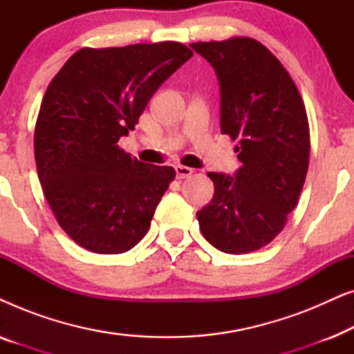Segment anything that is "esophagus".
<instances>
[{
	"instance_id": "obj_1",
	"label": "esophagus",
	"mask_w": 354,
	"mask_h": 354,
	"mask_svg": "<svg viewBox=\"0 0 354 354\" xmlns=\"http://www.w3.org/2000/svg\"><path fill=\"white\" fill-rule=\"evenodd\" d=\"M176 172H177L178 178H187V177H190L195 171H193L192 167H187V166H177Z\"/></svg>"
}]
</instances>
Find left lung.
Instances as JSON below:
<instances>
[{"instance_id": "left-lung-1", "label": "left lung", "mask_w": 354, "mask_h": 354, "mask_svg": "<svg viewBox=\"0 0 354 354\" xmlns=\"http://www.w3.org/2000/svg\"><path fill=\"white\" fill-rule=\"evenodd\" d=\"M221 85L222 133L239 145L235 177L209 172L214 196L196 212L217 250L245 254L270 243L297 206L309 162V124L287 69L254 38L192 43Z\"/></svg>"}]
</instances>
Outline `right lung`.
Returning <instances> with one entry per match:
<instances>
[{
  "label": "right lung",
  "instance_id": "obj_1",
  "mask_svg": "<svg viewBox=\"0 0 354 354\" xmlns=\"http://www.w3.org/2000/svg\"><path fill=\"white\" fill-rule=\"evenodd\" d=\"M193 56L178 41L82 48L48 85L37 118V172L61 229L98 254L147 235L176 171L119 148L159 86Z\"/></svg>",
  "mask_w": 354,
  "mask_h": 354
}]
</instances>
